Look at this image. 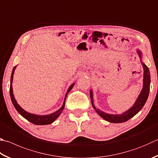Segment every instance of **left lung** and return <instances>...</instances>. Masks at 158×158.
I'll list each match as a JSON object with an SVG mask.
<instances>
[{
	"label": "left lung",
	"instance_id": "left-lung-1",
	"mask_svg": "<svg viewBox=\"0 0 158 158\" xmlns=\"http://www.w3.org/2000/svg\"><path fill=\"white\" fill-rule=\"evenodd\" d=\"M137 53L141 61L142 65L143 66V69H144V75H143V86L141 92H140L139 94L137 97L135 102L134 104L132 106V107L127 110V111L124 112L122 114H110L103 112L102 110H99L97 108L94 104L93 102V90H90V96L91 99L92 106L94 108V110L97 112V113L99 115L104 119L106 121L111 122V123H122L128 121L132 117H134L136 114H137L139 112L142 110V108L144 106L145 103L147 102V100L148 99V94H149V90H150V84H151V75L150 72H149L148 68L144 62L142 61V52L141 50L139 49H137Z\"/></svg>",
	"mask_w": 158,
	"mask_h": 158
}]
</instances>
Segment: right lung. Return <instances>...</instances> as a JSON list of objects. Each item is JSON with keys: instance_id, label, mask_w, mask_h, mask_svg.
<instances>
[{"instance_id": "obj_1", "label": "right lung", "mask_w": 158, "mask_h": 158, "mask_svg": "<svg viewBox=\"0 0 158 158\" xmlns=\"http://www.w3.org/2000/svg\"><path fill=\"white\" fill-rule=\"evenodd\" d=\"M16 65L14 67L12 72H11V79H10V94L11 99V102H12V104L14 105V108H16V110L18 111V113L21 114L22 117H23L25 119H26L27 120H28V121L30 122L31 123H32V124H34L47 125V124H52V123L54 122L57 118H58L59 116L62 113V111H63V110H64V107H65V99H66L68 94L70 93V91L72 90V89H73V88L74 87V85L75 84L73 83V84H71L70 86L68 88L66 93H65L63 105L61 106V107L59 109V110H57L56 111L54 112V113H50L48 114H44V115H41V114H36L30 113H28V112H27L26 110H25L23 108H22L21 106H20L18 103H17L15 97H14V95L12 82H13L14 73V71H15V70H16Z\"/></svg>"}]
</instances>
